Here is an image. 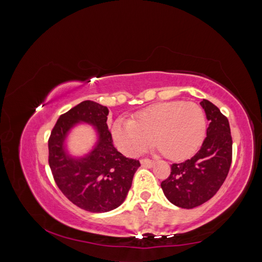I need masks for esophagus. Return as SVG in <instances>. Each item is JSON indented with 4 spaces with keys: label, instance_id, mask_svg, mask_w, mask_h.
<instances>
[{
    "label": "esophagus",
    "instance_id": "obj_1",
    "mask_svg": "<svg viewBox=\"0 0 262 262\" xmlns=\"http://www.w3.org/2000/svg\"><path fill=\"white\" fill-rule=\"evenodd\" d=\"M141 163H142V166H143V167H147V168H150V167H152L153 165H155V161L148 160V159H142V160H141Z\"/></svg>",
    "mask_w": 262,
    "mask_h": 262
}]
</instances>
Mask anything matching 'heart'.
<instances>
[{
  "instance_id": "heart-1",
  "label": "heart",
  "mask_w": 262,
  "mask_h": 262,
  "mask_svg": "<svg viewBox=\"0 0 262 262\" xmlns=\"http://www.w3.org/2000/svg\"><path fill=\"white\" fill-rule=\"evenodd\" d=\"M207 118L194 102H163L142 110L133 120H117L111 128L117 147L136 157L150 146L170 160H182L198 150L206 136Z\"/></svg>"
}]
</instances>
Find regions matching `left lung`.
Listing matches in <instances>:
<instances>
[{
	"instance_id": "left-lung-1",
	"label": "left lung",
	"mask_w": 262,
	"mask_h": 262,
	"mask_svg": "<svg viewBox=\"0 0 262 262\" xmlns=\"http://www.w3.org/2000/svg\"><path fill=\"white\" fill-rule=\"evenodd\" d=\"M209 126L202 146L191 159L172 163L170 175L161 183L172 204L193 209L209 201L226 179L232 165L233 141L227 117L208 100H202Z\"/></svg>"
}]
</instances>
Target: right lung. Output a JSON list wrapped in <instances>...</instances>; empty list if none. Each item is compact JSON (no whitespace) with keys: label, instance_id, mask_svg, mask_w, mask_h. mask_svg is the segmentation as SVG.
<instances>
[{"label":"right lung","instance_id":"1","mask_svg":"<svg viewBox=\"0 0 262 262\" xmlns=\"http://www.w3.org/2000/svg\"><path fill=\"white\" fill-rule=\"evenodd\" d=\"M107 115L106 106L84 101L59 117L49 138V165L55 184L69 201L90 212H107L119 207L141 166L114 146ZM79 121L97 127L99 142L89 156L74 159L65 153L63 142L70 128Z\"/></svg>","mask_w":262,"mask_h":262}]
</instances>
